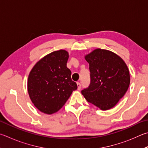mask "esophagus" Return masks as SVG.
Listing matches in <instances>:
<instances>
[{
    "label": "esophagus",
    "mask_w": 148,
    "mask_h": 148,
    "mask_svg": "<svg viewBox=\"0 0 148 148\" xmlns=\"http://www.w3.org/2000/svg\"><path fill=\"white\" fill-rule=\"evenodd\" d=\"M77 90H80V88H81V83L79 82H77Z\"/></svg>",
    "instance_id": "34e87169"
}]
</instances>
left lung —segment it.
<instances>
[{"instance_id":"8db88e82","label":"left lung","mask_w":148,"mask_h":148,"mask_svg":"<svg viewBox=\"0 0 148 148\" xmlns=\"http://www.w3.org/2000/svg\"><path fill=\"white\" fill-rule=\"evenodd\" d=\"M89 64L90 83L82 90L88 102L106 111L116 106L125 95L130 83L128 67L111 51L97 48L85 56Z\"/></svg>"}]
</instances>
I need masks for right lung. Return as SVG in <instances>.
Listing matches in <instances>:
<instances>
[{
    "mask_svg": "<svg viewBox=\"0 0 148 148\" xmlns=\"http://www.w3.org/2000/svg\"><path fill=\"white\" fill-rule=\"evenodd\" d=\"M69 53L60 50L48 53L37 61L28 79V92L32 103L40 111L52 114L61 109L73 90L76 82L66 67Z\"/></svg>",
    "mask_w": 148,
    "mask_h": 148,
    "instance_id": "add662e5",
    "label": "right lung"
}]
</instances>
